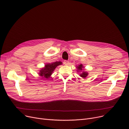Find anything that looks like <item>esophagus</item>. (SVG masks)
I'll list each match as a JSON object with an SVG mask.
<instances>
[{
	"label": "esophagus",
	"instance_id": "1",
	"mask_svg": "<svg viewBox=\"0 0 129 129\" xmlns=\"http://www.w3.org/2000/svg\"><path fill=\"white\" fill-rule=\"evenodd\" d=\"M64 64L65 65H68L70 64V62L68 60H64Z\"/></svg>",
	"mask_w": 129,
	"mask_h": 129
}]
</instances>
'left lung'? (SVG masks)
I'll use <instances>...</instances> for the list:
<instances>
[{
	"label": "left lung",
	"mask_w": 129,
	"mask_h": 129,
	"mask_svg": "<svg viewBox=\"0 0 129 129\" xmlns=\"http://www.w3.org/2000/svg\"><path fill=\"white\" fill-rule=\"evenodd\" d=\"M76 69H77V72L78 73V72H82V73H81L80 74H79V76L83 78H86L88 75V73L86 71H83V70H84V66L82 65V64H80L78 66H76Z\"/></svg>",
	"instance_id": "1"
}]
</instances>
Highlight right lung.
Returning <instances> with one entry per match:
<instances>
[{"instance_id":"obj_1","label":"right lung","mask_w":129,"mask_h":129,"mask_svg":"<svg viewBox=\"0 0 129 129\" xmlns=\"http://www.w3.org/2000/svg\"><path fill=\"white\" fill-rule=\"evenodd\" d=\"M62 64V62H60V61H57V62H55L46 64L44 67L41 69V70L39 71V75L43 79L44 78V79L46 80L50 78L54 71L56 69V67Z\"/></svg>"}]
</instances>
